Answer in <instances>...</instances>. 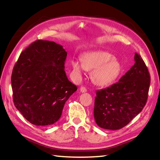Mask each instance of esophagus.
I'll list each match as a JSON object with an SVG mask.
<instances>
[{
	"mask_svg": "<svg viewBox=\"0 0 160 160\" xmlns=\"http://www.w3.org/2000/svg\"><path fill=\"white\" fill-rule=\"evenodd\" d=\"M80 92H82V93H83V92H87V89L85 87H83V86H81V88H80Z\"/></svg>",
	"mask_w": 160,
	"mask_h": 160,
	"instance_id": "1",
	"label": "esophagus"
}]
</instances>
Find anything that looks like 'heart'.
<instances>
[{"label":"heart","mask_w":160,"mask_h":160,"mask_svg":"<svg viewBox=\"0 0 160 160\" xmlns=\"http://www.w3.org/2000/svg\"><path fill=\"white\" fill-rule=\"evenodd\" d=\"M81 61L73 59L70 65L77 77H80L85 70L92 71L91 79L97 86H107L114 81L120 73L121 65L108 52L98 51L86 52Z\"/></svg>","instance_id":"obj_1"}]
</instances>
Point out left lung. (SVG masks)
Listing matches in <instances>:
<instances>
[{
    "instance_id": "left-lung-1",
    "label": "left lung",
    "mask_w": 160,
    "mask_h": 160,
    "mask_svg": "<svg viewBox=\"0 0 160 160\" xmlns=\"http://www.w3.org/2000/svg\"><path fill=\"white\" fill-rule=\"evenodd\" d=\"M135 63L118 82L97 91L94 118L101 128L117 130L126 126L146 105L150 74L141 56L135 53Z\"/></svg>"
}]
</instances>
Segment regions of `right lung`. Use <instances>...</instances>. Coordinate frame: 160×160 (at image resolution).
<instances>
[{
  "label": "right lung",
  "instance_id": "right-lung-1",
  "mask_svg": "<svg viewBox=\"0 0 160 160\" xmlns=\"http://www.w3.org/2000/svg\"><path fill=\"white\" fill-rule=\"evenodd\" d=\"M66 56L62 45L39 40L21 52L13 67L14 105L33 125L47 127L58 121L65 102L77 90L64 70Z\"/></svg>",
  "mask_w": 160,
  "mask_h": 160
}]
</instances>
